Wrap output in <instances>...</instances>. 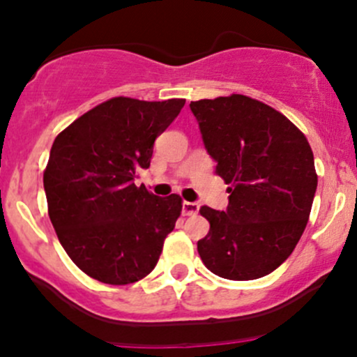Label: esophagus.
I'll use <instances>...</instances> for the list:
<instances>
[{
    "label": "esophagus",
    "instance_id": "obj_1",
    "mask_svg": "<svg viewBox=\"0 0 357 357\" xmlns=\"http://www.w3.org/2000/svg\"><path fill=\"white\" fill-rule=\"evenodd\" d=\"M200 211V205L197 202H183V214L195 215Z\"/></svg>",
    "mask_w": 357,
    "mask_h": 357
}]
</instances>
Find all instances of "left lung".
I'll list each match as a JSON object with an SVG mask.
<instances>
[{
	"mask_svg": "<svg viewBox=\"0 0 357 357\" xmlns=\"http://www.w3.org/2000/svg\"><path fill=\"white\" fill-rule=\"evenodd\" d=\"M228 207H202L211 222L199 254L226 280L262 278L289 259L307 225L318 176L305 136L283 114L243 95L190 103Z\"/></svg>",
	"mask_w": 357,
	"mask_h": 357,
	"instance_id": "left-lung-1",
	"label": "left lung"
}]
</instances>
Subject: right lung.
Here are the masks:
<instances>
[{
    "mask_svg": "<svg viewBox=\"0 0 357 357\" xmlns=\"http://www.w3.org/2000/svg\"><path fill=\"white\" fill-rule=\"evenodd\" d=\"M185 100L112 98L55 138L45 183L60 243L81 271L109 285L145 278L181 214V197H160L135 179Z\"/></svg>",
    "mask_w": 357,
    "mask_h": 357,
    "instance_id": "obj_1",
    "label": "right lung"
}]
</instances>
